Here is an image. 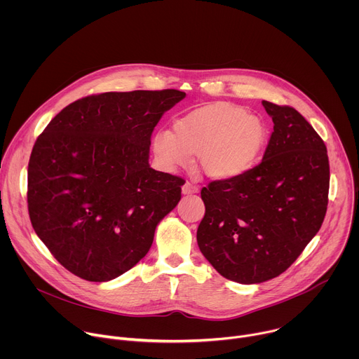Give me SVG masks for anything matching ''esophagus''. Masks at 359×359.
Masks as SVG:
<instances>
[{
    "instance_id": "1",
    "label": "esophagus",
    "mask_w": 359,
    "mask_h": 359,
    "mask_svg": "<svg viewBox=\"0 0 359 359\" xmlns=\"http://www.w3.org/2000/svg\"><path fill=\"white\" fill-rule=\"evenodd\" d=\"M182 193H183V194H193V193H198V187H197V186H194V184H191L190 182H186V183L183 184V187H182Z\"/></svg>"
}]
</instances>
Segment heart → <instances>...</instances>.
<instances>
[{
    "label": "heart",
    "instance_id": "1",
    "mask_svg": "<svg viewBox=\"0 0 359 359\" xmlns=\"http://www.w3.org/2000/svg\"><path fill=\"white\" fill-rule=\"evenodd\" d=\"M269 130L263 119L248 115L243 107L215 102L187 114L153 139L161 162L173 169L187 166L193 156L204 175L236 179L257 163L266 147Z\"/></svg>",
    "mask_w": 359,
    "mask_h": 359
}]
</instances>
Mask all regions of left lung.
Segmentation results:
<instances>
[{
	"instance_id": "obj_1",
	"label": "left lung",
	"mask_w": 359,
	"mask_h": 359,
	"mask_svg": "<svg viewBox=\"0 0 359 359\" xmlns=\"http://www.w3.org/2000/svg\"><path fill=\"white\" fill-rule=\"evenodd\" d=\"M263 107L274 123L263 161L201 189L198 248L217 273L241 284L284 273L321 229L328 206L324 140L294 108L267 100Z\"/></svg>"
}]
</instances>
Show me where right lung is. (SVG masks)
Wrapping results in <instances>:
<instances>
[{
    "label": "right lung",
    "mask_w": 359,
    "mask_h": 359,
    "mask_svg": "<svg viewBox=\"0 0 359 359\" xmlns=\"http://www.w3.org/2000/svg\"><path fill=\"white\" fill-rule=\"evenodd\" d=\"M186 96L177 89L105 92L64 108L28 163V213L68 271L104 283L147 254L184 179L149 166L153 129Z\"/></svg>",
    "instance_id": "add662e5"
}]
</instances>
